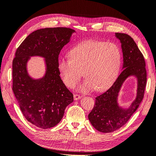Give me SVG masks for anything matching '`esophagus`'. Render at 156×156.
<instances>
[{
    "mask_svg": "<svg viewBox=\"0 0 156 156\" xmlns=\"http://www.w3.org/2000/svg\"><path fill=\"white\" fill-rule=\"evenodd\" d=\"M80 97L79 95H78V94H74L73 95V98H74V100L75 101H77V100H79V99H80Z\"/></svg>",
    "mask_w": 156,
    "mask_h": 156,
    "instance_id": "34e87169",
    "label": "esophagus"
}]
</instances>
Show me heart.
<instances>
[{"label": "heart", "instance_id": "b5f03b06", "mask_svg": "<svg viewBox=\"0 0 156 156\" xmlns=\"http://www.w3.org/2000/svg\"><path fill=\"white\" fill-rule=\"evenodd\" d=\"M69 57L58 61L61 77L67 87L73 88L83 73L86 78L79 86L83 92L94 88L98 91L108 88L115 81L121 66V50L113 42H80L70 50Z\"/></svg>", "mask_w": 156, "mask_h": 156}]
</instances>
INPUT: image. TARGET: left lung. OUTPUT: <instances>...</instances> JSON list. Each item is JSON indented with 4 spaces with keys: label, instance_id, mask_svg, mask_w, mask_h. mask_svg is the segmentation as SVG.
I'll return each mask as SVG.
<instances>
[{
    "label": "left lung",
    "instance_id": "obj_1",
    "mask_svg": "<svg viewBox=\"0 0 156 156\" xmlns=\"http://www.w3.org/2000/svg\"><path fill=\"white\" fill-rule=\"evenodd\" d=\"M115 36L122 44L123 70L113 85L95 98V104L88 115L91 125L104 133L115 131L129 121L142 101L147 84L145 61L136 43L127 34L116 33ZM130 75L138 79L137 96L131 106L124 110L118 105L117 98L122 83Z\"/></svg>",
    "mask_w": 156,
    "mask_h": 156
}]
</instances>
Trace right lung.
I'll return each mask as SVG.
<instances>
[{
  "mask_svg": "<svg viewBox=\"0 0 156 156\" xmlns=\"http://www.w3.org/2000/svg\"><path fill=\"white\" fill-rule=\"evenodd\" d=\"M75 30L67 27L45 28L30 34L18 47L13 61V91L26 120L41 129L55 126L73 95L61 80L58 58ZM46 59L45 76L33 80L27 71L30 57Z\"/></svg>",
  "mask_w": 156,
  "mask_h": 156,
  "instance_id": "add662e5",
  "label": "right lung"
}]
</instances>
